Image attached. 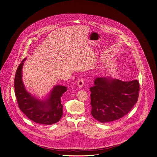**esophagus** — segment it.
Returning a JSON list of instances; mask_svg holds the SVG:
<instances>
[{"label":"esophagus","instance_id":"1","mask_svg":"<svg viewBox=\"0 0 157 157\" xmlns=\"http://www.w3.org/2000/svg\"><path fill=\"white\" fill-rule=\"evenodd\" d=\"M84 81L83 80V79H80L78 81V83H77V85L79 87H82L84 85Z\"/></svg>","mask_w":157,"mask_h":157}]
</instances>
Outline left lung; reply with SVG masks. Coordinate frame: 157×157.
I'll list each match as a JSON object with an SVG mask.
<instances>
[{
	"label": "left lung",
	"mask_w": 157,
	"mask_h": 157,
	"mask_svg": "<svg viewBox=\"0 0 157 157\" xmlns=\"http://www.w3.org/2000/svg\"><path fill=\"white\" fill-rule=\"evenodd\" d=\"M91 91V113L102 123L112 122L127 115L137 101L138 80L124 82L110 77H96Z\"/></svg>",
	"instance_id": "1"
}]
</instances>
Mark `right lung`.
<instances>
[{"instance_id": "add662e5", "label": "right lung", "mask_w": 157, "mask_h": 157, "mask_svg": "<svg viewBox=\"0 0 157 157\" xmlns=\"http://www.w3.org/2000/svg\"><path fill=\"white\" fill-rule=\"evenodd\" d=\"M25 59H24L17 67L14 80L18 106L28 118L37 124L49 125L58 122L63 114L61 97L67 91V87L55 86L45 100L38 99L31 95L26 90L22 80V68Z\"/></svg>"}]
</instances>
